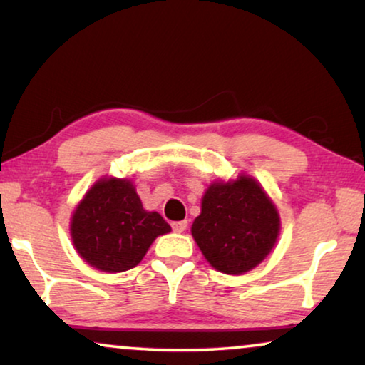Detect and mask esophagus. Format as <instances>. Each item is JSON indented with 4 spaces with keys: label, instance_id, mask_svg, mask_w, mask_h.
Returning <instances> with one entry per match:
<instances>
[{
    "label": "esophagus",
    "instance_id": "1",
    "mask_svg": "<svg viewBox=\"0 0 365 365\" xmlns=\"http://www.w3.org/2000/svg\"><path fill=\"white\" fill-rule=\"evenodd\" d=\"M171 226H173L174 232H184L187 227V221H176V222H173Z\"/></svg>",
    "mask_w": 365,
    "mask_h": 365
}]
</instances>
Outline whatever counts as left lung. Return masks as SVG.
I'll return each instance as SVG.
<instances>
[{"label": "left lung", "instance_id": "1", "mask_svg": "<svg viewBox=\"0 0 365 365\" xmlns=\"http://www.w3.org/2000/svg\"><path fill=\"white\" fill-rule=\"evenodd\" d=\"M279 232L276 204L257 179L242 173L209 184L191 227L206 261L229 276L257 267L276 246Z\"/></svg>", "mask_w": 365, "mask_h": 365}]
</instances>
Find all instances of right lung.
<instances>
[{
	"label": "right lung",
	"mask_w": 365,
	"mask_h": 365,
	"mask_svg": "<svg viewBox=\"0 0 365 365\" xmlns=\"http://www.w3.org/2000/svg\"><path fill=\"white\" fill-rule=\"evenodd\" d=\"M171 232L156 211L143 207L131 179L104 176L89 187L69 222L73 246L101 272L136 267L154 239Z\"/></svg>",
	"instance_id": "add662e5"
}]
</instances>
